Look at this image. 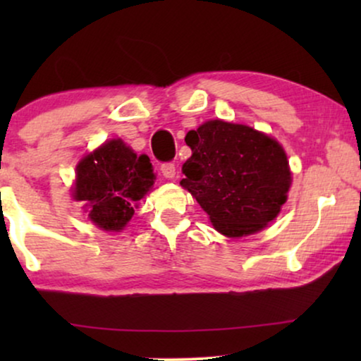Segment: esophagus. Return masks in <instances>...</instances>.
I'll return each instance as SVG.
<instances>
[{
  "label": "esophagus",
  "instance_id": "34e87169",
  "mask_svg": "<svg viewBox=\"0 0 361 361\" xmlns=\"http://www.w3.org/2000/svg\"><path fill=\"white\" fill-rule=\"evenodd\" d=\"M161 172L166 179H174L176 177V164L172 162H166V164L161 166Z\"/></svg>",
  "mask_w": 361,
  "mask_h": 361
}]
</instances>
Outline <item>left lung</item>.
I'll return each instance as SVG.
<instances>
[{"instance_id":"8db88e82","label":"left lung","mask_w":361,"mask_h":361,"mask_svg":"<svg viewBox=\"0 0 361 361\" xmlns=\"http://www.w3.org/2000/svg\"><path fill=\"white\" fill-rule=\"evenodd\" d=\"M192 156L180 185L230 238L263 230L288 200L290 171L278 141L255 128L212 120L187 133Z\"/></svg>"}]
</instances>
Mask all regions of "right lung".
Wrapping results in <instances>:
<instances>
[{
    "label": "right lung",
    "mask_w": 361,
    "mask_h": 361,
    "mask_svg": "<svg viewBox=\"0 0 361 361\" xmlns=\"http://www.w3.org/2000/svg\"><path fill=\"white\" fill-rule=\"evenodd\" d=\"M154 179L149 157L111 140L78 162L73 199L85 202L88 219L98 228L121 231Z\"/></svg>",
    "instance_id": "add662e5"
}]
</instances>
